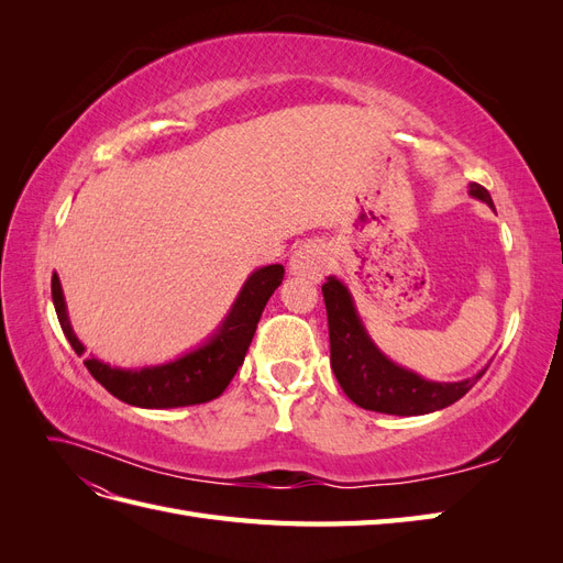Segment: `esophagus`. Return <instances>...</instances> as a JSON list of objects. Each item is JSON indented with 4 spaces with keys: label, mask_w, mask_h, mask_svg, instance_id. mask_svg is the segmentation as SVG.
Returning a JSON list of instances; mask_svg holds the SVG:
<instances>
[{
    "label": "esophagus",
    "mask_w": 563,
    "mask_h": 563,
    "mask_svg": "<svg viewBox=\"0 0 563 563\" xmlns=\"http://www.w3.org/2000/svg\"><path fill=\"white\" fill-rule=\"evenodd\" d=\"M329 267H331V251L321 242H308L298 246V251L291 255V263H288V269H291L294 275L308 277V279H321L327 275Z\"/></svg>",
    "instance_id": "obj_1"
}]
</instances>
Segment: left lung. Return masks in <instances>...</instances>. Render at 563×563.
Returning a JSON list of instances; mask_svg holds the SVG:
<instances>
[{"label":"left lung","instance_id":"8db88e82","mask_svg":"<svg viewBox=\"0 0 563 563\" xmlns=\"http://www.w3.org/2000/svg\"><path fill=\"white\" fill-rule=\"evenodd\" d=\"M470 195L496 209L486 187L470 183ZM321 294L329 314L331 368L345 395L366 411L389 416L432 413L465 397L472 385L486 373L484 368L474 378L457 383L424 380L418 373L391 362L373 343L354 308L350 288L343 282L329 277L321 286Z\"/></svg>","mask_w":563,"mask_h":563}]
</instances>
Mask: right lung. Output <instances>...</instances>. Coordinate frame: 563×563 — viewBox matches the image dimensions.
<instances>
[{
	"instance_id": "right-lung-1",
	"label": "right lung",
	"mask_w": 563,
	"mask_h": 563,
	"mask_svg": "<svg viewBox=\"0 0 563 563\" xmlns=\"http://www.w3.org/2000/svg\"><path fill=\"white\" fill-rule=\"evenodd\" d=\"M282 279V265H265L251 272L216 333L207 343L174 362L143 368H117L91 356V360H84V366L112 397L139 408H178L211 401L223 395L236 368L244 364L255 327H258L265 305L277 291ZM51 298H54V308L67 343L77 354H84L87 347L73 331L58 275L51 279Z\"/></svg>"
}]
</instances>
